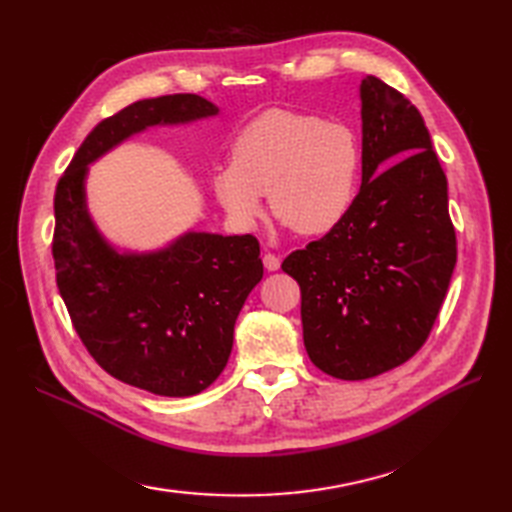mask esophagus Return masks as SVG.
I'll return each instance as SVG.
<instances>
[{"instance_id":"1","label":"esophagus","mask_w":512,"mask_h":512,"mask_svg":"<svg viewBox=\"0 0 512 512\" xmlns=\"http://www.w3.org/2000/svg\"><path fill=\"white\" fill-rule=\"evenodd\" d=\"M279 266H281V259L277 255H273V253L264 255V268L268 270V273H275V270H279Z\"/></svg>"}]
</instances>
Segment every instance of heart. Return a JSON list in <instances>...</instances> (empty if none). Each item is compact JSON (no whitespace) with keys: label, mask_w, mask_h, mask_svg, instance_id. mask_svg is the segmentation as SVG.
Here are the masks:
<instances>
[{"label":"heart","mask_w":512,"mask_h":512,"mask_svg":"<svg viewBox=\"0 0 512 512\" xmlns=\"http://www.w3.org/2000/svg\"><path fill=\"white\" fill-rule=\"evenodd\" d=\"M361 149L350 127L319 116L268 110L253 118L231 145V165L217 167V202L239 226L270 211L299 235L332 231L356 195Z\"/></svg>","instance_id":"heart-1"}]
</instances>
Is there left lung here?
<instances>
[{
	"label": "left lung",
	"instance_id": "1",
	"mask_svg": "<svg viewBox=\"0 0 512 512\" xmlns=\"http://www.w3.org/2000/svg\"><path fill=\"white\" fill-rule=\"evenodd\" d=\"M363 180L350 211L281 268L301 288L303 345L321 372L365 380L416 354L458 259L447 176L416 105L361 81Z\"/></svg>",
	"mask_w": 512,
	"mask_h": 512
}]
</instances>
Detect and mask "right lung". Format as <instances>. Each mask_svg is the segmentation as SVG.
<instances>
[{"label":"right lung","instance_id":"1","mask_svg":"<svg viewBox=\"0 0 512 512\" xmlns=\"http://www.w3.org/2000/svg\"><path fill=\"white\" fill-rule=\"evenodd\" d=\"M217 112L198 94L127 105L92 129L54 193V270L76 334L107 374L156 396L200 394L222 374L237 314L264 277L259 242L189 231L151 253H118L88 213L85 178L129 136Z\"/></svg>","mask_w":512,"mask_h":512}]
</instances>
